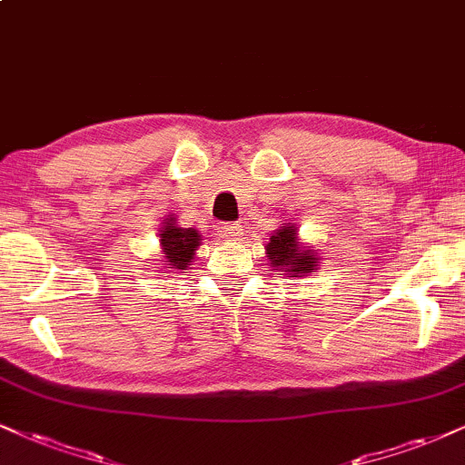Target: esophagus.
<instances>
[{
  "mask_svg": "<svg viewBox=\"0 0 465 465\" xmlns=\"http://www.w3.org/2000/svg\"><path fill=\"white\" fill-rule=\"evenodd\" d=\"M217 232H220V237L226 239V242H237V239L243 234V226H242V223H237V222L222 223L220 231H217Z\"/></svg>",
  "mask_w": 465,
  "mask_h": 465,
  "instance_id": "1",
  "label": "esophagus"
}]
</instances>
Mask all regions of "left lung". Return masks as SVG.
I'll return each mask as SVG.
<instances>
[{"label":"left lung","mask_w":465,"mask_h":465,"mask_svg":"<svg viewBox=\"0 0 465 465\" xmlns=\"http://www.w3.org/2000/svg\"><path fill=\"white\" fill-rule=\"evenodd\" d=\"M267 254L273 267H282L289 272V278H295L297 273H311L317 262L312 250H300L295 223L280 226V231L272 234L267 243Z\"/></svg>","instance_id":"1"}]
</instances>
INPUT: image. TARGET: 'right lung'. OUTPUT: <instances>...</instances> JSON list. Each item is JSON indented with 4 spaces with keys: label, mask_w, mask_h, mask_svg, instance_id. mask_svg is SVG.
I'll return each instance as SVG.
<instances>
[{
    "label": "right lung",
    "mask_w": 465,
    "mask_h": 465,
    "mask_svg": "<svg viewBox=\"0 0 465 465\" xmlns=\"http://www.w3.org/2000/svg\"><path fill=\"white\" fill-rule=\"evenodd\" d=\"M200 245V234L193 228H179L174 220L163 226L162 248L165 254V265L172 269H185L193 259V252Z\"/></svg>",
    "instance_id": "obj_1"
}]
</instances>
